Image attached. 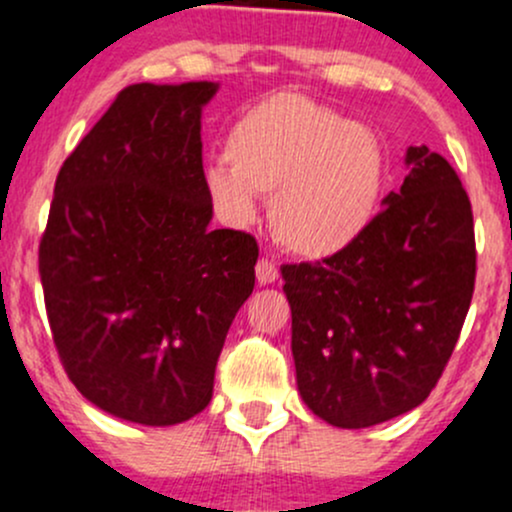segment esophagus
Wrapping results in <instances>:
<instances>
[{
    "label": "esophagus",
    "mask_w": 512,
    "mask_h": 512,
    "mask_svg": "<svg viewBox=\"0 0 512 512\" xmlns=\"http://www.w3.org/2000/svg\"><path fill=\"white\" fill-rule=\"evenodd\" d=\"M256 278L261 285H271L278 280V266L273 261H268V258H261V261L256 263Z\"/></svg>",
    "instance_id": "1"
}]
</instances>
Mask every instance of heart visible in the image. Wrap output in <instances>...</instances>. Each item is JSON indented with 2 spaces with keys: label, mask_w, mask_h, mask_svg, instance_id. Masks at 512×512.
I'll use <instances>...</instances> for the list:
<instances>
[{
  "label": "heart",
  "mask_w": 512,
  "mask_h": 512,
  "mask_svg": "<svg viewBox=\"0 0 512 512\" xmlns=\"http://www.w3.org/2000/svg\"><path fill=\"white\" fill-rule=\"evenodd\" d=\"M224 156L205 170L219 217L249 227L258 192L271 195L273 234L302 258L337 256L356 244L386 190V151L373 129L295 92L246 109L229 129Z\"/></svg>",
  "instance_id": "obj_1"
}]
</instances>
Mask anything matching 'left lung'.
I'll use <instances>...</instances> for the list:
<instances>
[{
	"mask_svg": "<svg viewBox=\"0 0 512 512\" xmlns=\"http://www.w3.org/2000/svg\"><path fill=\"white\" fill-rule=\"evenodd\" d=\"M405 166L356 244L280 268L298 390L342 430L393 420L430 395L474 295V214L459 175L427 146H410Z\"/></svg>",
	"mask_w": 512,
	"mask_h": 512,
	"instance_id": "8db88e82",
	"label": "left lung"
}]
</instances>
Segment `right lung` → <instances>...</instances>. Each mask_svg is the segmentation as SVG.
<instances>
[{"label": "right lung", "mask_w": 512, "mask_h": 512, "mask_svg": "<svg viewBox=\"0 0 512 512\" xmlns=\"http://www.w3.org/2000/svg\"><path fill=\"white\" fill-rule=\"evenodd\" d=\"M217 82L124 87L65 158L38 249L65 373L92 405L168 427L212 400L256 283L251 234L210 229L202 107Z\"/></svg>", "instance_id": "add662e5"}]
</instances>
